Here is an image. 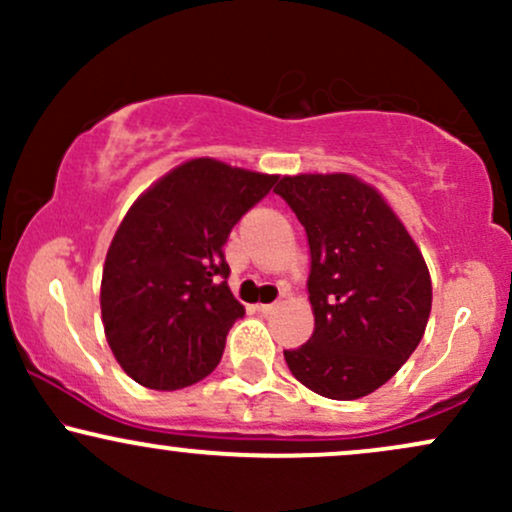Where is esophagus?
<instances>
[{
    "label": "esophagus",
    "instance_id": "esophagus-1",
    "mask_svg": "<svg viewBox=\"0 0 512 512\" xmlns=\"http://www.w3.org/2000/svg\"><path fill=\"white\" fill-rule=\"evenodd\" d=\"M255 308H257V313L269 315V313H274V310H276V303H260V305H255Z\"/></svg>",
    "mask_w": 512,
    "mask_h": 512
}]
</instances>
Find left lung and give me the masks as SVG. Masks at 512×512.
<instances>
[{"label":"left lung","mask_w":512,"mask_h":512,"mask_svg":"<svg viewBox=\"0 0 512 512\" xmlns=\"http://www.w3.org/2000/svg\"><path fill=\"white\" fill-rule=\"evenodd\" d=\"M308 236L313 337L284 351L293 378L330 399L366 397L402 368L431 315V276L385 199L354 175L281 178Z\"/></svg>","instance_id":"left-lung-1"}]
</instances>
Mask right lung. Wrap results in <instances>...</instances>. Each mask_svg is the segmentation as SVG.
Wrapping results in <instances>:
<instances>
[{"label":"right lung","instance_id":"right-lung-1","mask_svg":"<svg viewBox=\"0 0 512 512\" xmlns=\"http://www.w3.org/2000/svg\"><path fill=\"white\" fill-rule=\"evenodd\" d=\"M276 180L195 158L132 204L101 284L105 337L129 378L180 390L219 366L228 330L245 315L228 289L223 245Z\"/></svg>","mask_w":512,"mask_h":512}]
</instances>
